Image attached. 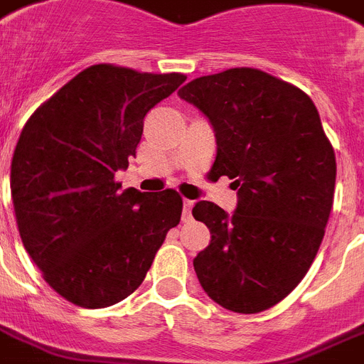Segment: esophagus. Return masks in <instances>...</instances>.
<instances>
[{
	"instance_id": "34e87169",
	"label": "esophagus",
	"mask_w": 364,
	"mask_h": 364,
	"mask_svg": "<svg viewBox=\"0 0 364 364\" xmlns=\"http://www.w3.org/2000/svg\"><path fill=\"white\" fill-rule=\"evenodd\" d=\"M194 203H196L194 200H187V198L183 200V218L185 220H191L192 207H194Z\"/></svg>"
}]
</instances>
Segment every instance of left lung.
Instances as JSON below:
<instances>
[{"label": "left lung", "instance_id": "left-lung-1", "mask_svg": "<svg viewBox=\"0 0 364 364\" xmlns=\"http://www.w3.org/2000/svg\"><path fill=\"white\" fill-rule=\"evenodd\" d=\"M177 94L215 129L210 172L239 191L233 215L213 201L192 209L210 231L194 259L198 279L225 309H270L304 279L331 213L337 163L318 111L304 90L257 68L203 75Z\"/></svg>", "mask_w": 364, "mask_h": 364}]
</instances>
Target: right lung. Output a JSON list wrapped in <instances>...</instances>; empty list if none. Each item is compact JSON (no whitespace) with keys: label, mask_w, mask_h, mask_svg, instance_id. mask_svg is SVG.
Here are the masks:
<instances>
[{"label":"right lung","mask_w":364,"mask_h":364,"mask_svg":"<svg viewBox=\"0 0 364 364\" xmlns=\"http://www.w3.org/2000/svg\"><path fill=\"white\" fill-rule=\"evenodd\" d=\"M187 79L94 64L26 122L11 163L18 231L46 283L85 309L109 307L144 281L181 220L173 188L120 191L144 118Z\"/></svg>","instance_id":"right-lung-1"}]
</instances>
